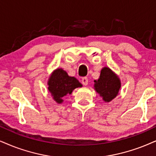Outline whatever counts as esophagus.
<instances>
[{"label": "esophagus", "mask_w": 156, "mask_h": 156, "mask_svg": "<svg viewBox=\"0 0 156 156\" xmlns=\"http://www.w3.org/2000/svg\"><path fill=\"white\" fill-rule=\"evenodd\" d=\"M81 81H82V83L83 86H87L88 85V78H86V77H83V78H82Z\"/></svg>", "instance_id": "esophagus-1"}]
</instances>
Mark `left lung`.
Segmentation results:
<instances>
[{"label":"left lung","mask_w":156,"mask_h":156,"mask_svg":"<svg viewBox=\"0 0 156 156\" xmlns=\"http://www.w3.org/2000/svg\"><path fill=\"white\" fill-rule=\"evenodd\" d=\"M121 80L112 69L104 67L99 78L94 80V88L105 102H110L119 94Z\"/></svg>","instance_id":"obj_1"}]
</instances>
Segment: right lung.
Returning a JSON list of instances; mask_svg holds the SVG:
<instances>
[{"mask_svg":"<svg viewBox=\"0 0 156 156\" xmlns=\"http://www.w3.org/2000/svg\"><path fill=\"white\" fill-rule=\"evenodd\" d=\"M48 90L53 100L58 104L63 102L62 98L68 94H71L75 88L82 87V84L75 77L69 76L66 70L57 68L49 77Z\"/></svg>","mask_w":156,"mask_h":156,"instance_id":"add662e5","label":"right lung"}]
</instances>
